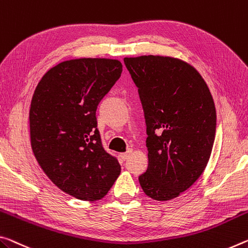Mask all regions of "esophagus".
<instances>
[{
	"label": "esophagus",
	"mask_w": 248,
	"mask_h": 248,
	"mask_svg": "<svg viewBox=\"0 0 248 248\" xmlns=\"http://www.w3.org/2000/svg\"><path fill=\"white\" fill-rule=\"evenodd\" d=\"M131 150H129V151H127V152H124V153H121L120 155V156H121V159L123 160H127L128 158H129V155H131Z\"/></svg>",
	"instance_id": "1"
}]
</instances>
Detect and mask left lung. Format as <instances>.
Listing matches in <instances>:
<instances>
[{
    "mask_svg": "<svg viewBox=\"0 0 248 248\" xmlns=\"http://www.w3.org/2000/svg\"><path fill=\"white\" fill-rule=\"evenodd\" d=\"M147 124L148 169L139 176L149 198L169 201L186 191L209 162L216 110L205 80L180 58L125 57Z\"/></svg>",
    "mask_w": 248,
    "mask_h": 248,
    "instance_id": "8db88e82",
    "label": "left lung"
}]
</instances>
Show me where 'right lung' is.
Instances as JSON below:
<instances>
[{
  "label": "right lung",
  "mask_w": 248,
  "mask_h": 248,
  "mask_svg": "<svg viewBox=\"0 0 248 248\" xmlns=\"http://www.w3.org/2000/svg\"><path fill=\"white\" fill-rule=\"evenodd\" d=\"M123 72L110 58H77L50 68L30 109L31 145L39 167L62 192L81 201L103 199L120 174L106 152L96 110Z\"/></svg>",
  "instance_id": "right-lung-1"
}]
</instances>
